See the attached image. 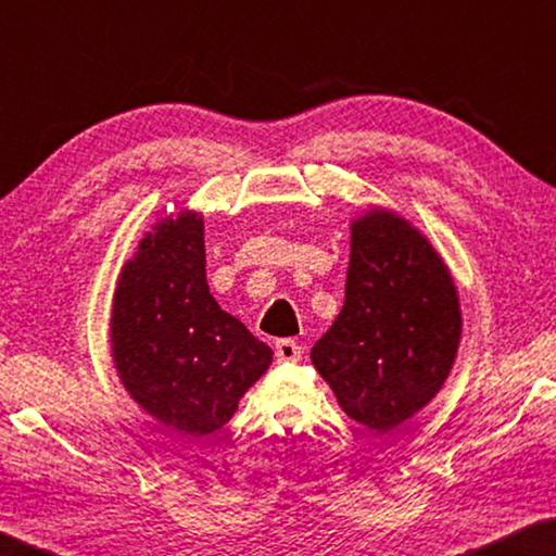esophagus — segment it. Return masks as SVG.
I'll use <instances>...</instances> for the list:
<instances>
[{
  "instance_id": "1",
  "label": "esophagus",
  "mask_w": 556,
  "mask_h": 556,
  "mask_svg": "<svg viewBox=\"0 0 556 556\" xmlns=\"http://www.w3.org/2000/svg\"><path fill=\"white\" fill-rule=\"evenodd\" d=\"M301 346L293 342V340H279L277 344H275V356H277V362L279 364H287V362H299L301 358Z\"/></svg>"
}]
</instances>
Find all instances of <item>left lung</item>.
Masks as SVG:
<instances>
[{"label": "left lung", "mask_w": 556, "mask_h": 556, "mask_svg": "<svg viewBox=\"0 0 556 556\" xmlns=\"http://www.w3.org/2000/svg\"><path fill=\"white\" fill-rule=\"evenodd\" d=\"M448 267L417 228L374 210L352 226L344 306L311 350L340 407L388 433L439 393L460 342Z\"/></svg>", "instance_id": "8db88e82"}]
</instances>
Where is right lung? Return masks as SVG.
<instances>
[{
  "label": "right lung",
  "instance_id": "obj_1",
  "mask_svg": "<svg viewBox=\"0 0 556 556\" xmlns=\"http://www.w3.org/2000/svg\"><path fill=\"white\" fill-rule=\"evenodd\" d=\"M113 358L141 409L190 437L222 429L267 371L271 350L206 287L198 214L163 219L117 279Z\"/></svg>",
  "mask_w": 556,
  "mask_h": 556
}]
</instances>
